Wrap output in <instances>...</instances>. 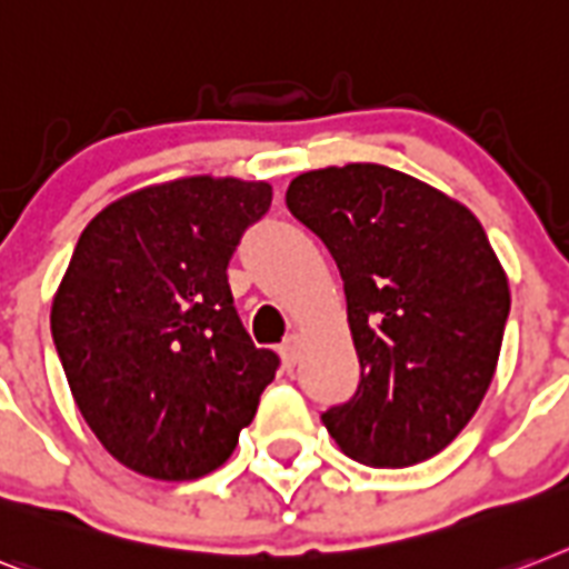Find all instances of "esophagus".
I'll return each mask as SVG.
<instances>
[{
  "mask_svg": "<svg viewBox=\"0 0 569 569\" xmlns=\"http://www.w3.org/2000/svg\"><path fill=\"white\" fill-rule=\"evenodd\" d=\"M279 355H281V360H284V366H288V369H293L296 360H299V335L284 337V342L279 346Z\"/></svg>",
  "mask_w": 569,
  "mask_h": 569,
  "instance_id": "esophagus-1",
  "label": "esophagus"
}]
</instances>
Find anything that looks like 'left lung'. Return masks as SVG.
Returning <instances> with one entry per match:
<instances>
[{"label":"left lung","instance_id":"left-lung-1","mask_svg":"<svg viewBox=\"0 0 569 569\" xmlns=\"http://www.w3.org/2000/svg\"><path fill=\"white\" fill-rule=\"evenodd\" d=\"M284 200L340 267L360 358L358 392L322 425L375 468L436 457L486 398L509 319L486 229L442 191L372 162L299 173Z\"/></svg>","mask_w":569,"mask_h":569}]
</instances>
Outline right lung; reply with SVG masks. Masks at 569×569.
I'll return each mask as SVG.
<instances>
[{"label": "right lung", "mask_w": 569, "mask_h": 569, "mask_svg": "<svg viewBox=\"0 0 569 569\" xmlns=\"http://www.w3.org/2000/svg\"><path fill=\"white\" fill-rule=\"evenodd\" d=\"M267 182L186 177L98 211L51 305L74 403L130 471L197 480L232 457L279 355L256 349L227 267Z\"/></svg>", "instance_id": "obj_1"}]
</instances>
